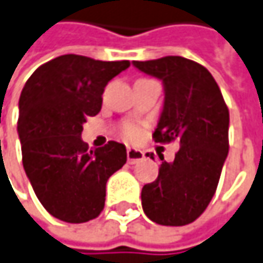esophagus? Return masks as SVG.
<instances>
[{
  "instance_id": "esophagus-1",
  "label": "esophagus",
  "mask_w": 263,
  "mask_h": 263,
  "mask_svg": "<svg viewBox=\"0 0 263 263\" xmlns=\"http://www.w3.org/2000/svg\"><path fill=\"white\" fill-rule=\"evenodd\" d=\"M145 158V154L140 151V149H136V147H127V159L130 164H136L139 161H142Z\"/></svg>"
}]
</instances>
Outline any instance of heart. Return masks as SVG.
Instances as JSON below:
<instances>
[{
	"instance_id": "obj_1",
	"label": "heart",
	"mask_w": 263,
	"mask_h": 263,
	"mask_svg": "<svg viewBox=\"0 0 263 263\" xmlns=\"http://www.w3.org/2000/svg\"><path fill=\"white\" fill-rule=\"evenodd\" d=\"M123 133L128 139H137V137L140 136V128L135 126V124H126V126L123 127Z\"/></svg>"
}]
</instances>
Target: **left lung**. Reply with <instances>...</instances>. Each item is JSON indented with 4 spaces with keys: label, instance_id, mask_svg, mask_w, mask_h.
<instances>
[{
    "label": "left lung",
    "instance_id": "left-lung-1",
    "mask_svg": "<svg viewBox=\"0 0 263 263\" xmlns=\"http://www.w3.org/2000/svg\"><path fill=\"white\" fill-rule=\"evenodd\" d=\"M162 82L164 105L154 132L155 142L180 140L173 162L164 161L154 183L142 189V208L161 226H186L209 205L228 155L230 114L215 79L184 57L133 61ZM146 157L155 159L154 154Z\"/></svg>",
    "mask_w": 263,
    "mask_h": 263
}]
</instances>
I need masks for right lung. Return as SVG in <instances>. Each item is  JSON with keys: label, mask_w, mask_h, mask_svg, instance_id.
Masks as SVG:
<instances>
[{"label": "right lung", "mask_w": 263, "mask_h": 263, "mask_svg": "<svg viewBox=\"0 0 263 263\" xmlns=\"http://www.w3.org/2000/svg\"><path fill=\"white\" fill-rule=\"evenodd\" d=\"M128 67L126 60L67 54L36 68L26 82L17 121L23 167L52 217L80 224L104 209L106 181L126 164V146L108 142L89 149L82 132L87 117L101 111L108 82Z\"/></svg>", "instance_id": "right-lung-1"}]
</instances>
